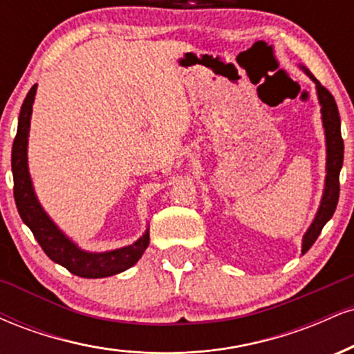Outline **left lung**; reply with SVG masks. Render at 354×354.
I'll return each mask as SVG.
<instances>
[{
	"label": "left lung",
	"instance_id": "left-lung-1",
	"mask_svg": "<svg viewBox=\"0 0 354 354\" xmlns=\"http://www.w3.org/2000/svg\"><path fill=\"white\" fill-rule=\"evenodd\" d=\"M299 68L306 73L316 86V95H318V103L321 106V121L324 128V141H326V176H324V188L321 194V201L316 211L315 219L311 221L310 228L306 230L301 243V254L306 253L319 236L323 226L330 221L333 213H335L336 205L339 198V171L343 166V153L344 145L341 138V120L336 101L333 95L328 91L318 80L313 76V73L306 66L299 64Z\"/></svg>",
	"mask_w": 354,
	"mask_h": 354
}]
</instances>
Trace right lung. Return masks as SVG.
<instances>
[{
  "label": "right lung",
  "mask_w": 354,
  "mask_h": 354,
  "mask_svg": "<svg viewBox=\"0 0 354 354\" xmlns=\"http://www.w3.org/2000/svg\"><path fill=\"white\" fill-rule=\"evenodd\" d=\"M35 84L23 101L18 118V131L11 151V169L15 181V201L23 223L35 234L48 258L81 278H106L136 265L149 245V228L131 245L109 251H86L76 245L63 230L53 221L39 203L28 166V138L36 96Z\"/></svg>",
  "instance_id": "add662e5"
}]
</instances>
